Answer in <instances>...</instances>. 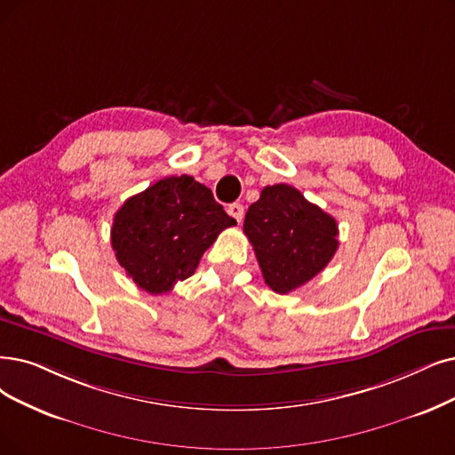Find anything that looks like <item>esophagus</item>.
Instances as JSON below:
<instances>
[{
	"label": "esophagus",
	"mask_w": 455,
	"mask_h": 455,
	"mask_svg": "<svg viewBox=\"0 0 455 455\" xmlns=\"http://www.w3.org/2000/svg\"><path fill=\"white\" fill-rule=\"evenodd\" d=\"M228 214L233 216L235 220L241 224L243 222V216H244V207L241 204H231V205H228Z\"/></svg>",
	"instance_id": "34e87169"
}]
</instances>
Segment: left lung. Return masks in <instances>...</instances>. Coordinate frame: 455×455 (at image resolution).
<instances>
[{
  "mask_svg": "<svg viewBox=\"0 0 455 455\" xmlns=\"http://www.w3.org/2000/svg\"><path fill=\"white\" fill-rule=\"evenodd\" d=\"M244 233L265 283L280 295L319 275L339 244L334 218L283 183L265 187L248 207Z\"/></svg>",
  "mask_w": 455,
  "mask_h": 455,
  "instance_id": "1",
  "label": "left lung"
}]
</instances>
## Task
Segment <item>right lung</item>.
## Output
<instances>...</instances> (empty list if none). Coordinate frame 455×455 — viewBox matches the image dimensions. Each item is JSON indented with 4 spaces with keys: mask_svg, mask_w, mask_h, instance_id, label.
<instances>
[{
    "mask_svg": "<svg viewBox=\"0 0 455 455\" xmlns=\"http://www.w3.org/2000/svg\"><path fill=\"white\" fill-rule=\"evenodd\" d=\"M235 224L194 177H166L116 212L112 248L140 289L162 295L192 276L205 250Z\"/></svg>",
    "mask_w": 455,
    "mask_h": 455,
    "instance_id": "right-lung-1",
    "label": "right lung"
}]
</instances>
